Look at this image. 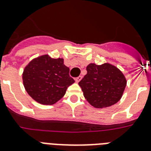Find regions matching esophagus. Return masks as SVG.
Returning <instances> with one entry per match:
<instances>
[{
  "mask_svg": "<svg viewBox=\"0 0 151 151\" xmlns=\"http://www.w3.org/2000/svg\"><path fill=\"white\" fill-rule=\"evenodd\" d=\"M81 79H82V76H79L76 77V78H75V80H76V82L77 83H78V82H79L80 80Z\"/></svg>",
  "mask_w": 151,
  "mask_h": 151,
  "instance_id": "34e87169",
  "label": "esophagus"
}]
</instances>
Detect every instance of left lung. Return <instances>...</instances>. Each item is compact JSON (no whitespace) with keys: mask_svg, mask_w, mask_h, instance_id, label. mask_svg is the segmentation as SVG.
I'll use <instances>...</instances> for the list:
<instances>
[{"mask_svg":"<svg viewBox=\"0 0 151 151\" xmlns=\"http://www.w3.org/2000/svg\"><path fill=\"white\" fill-rule=\"evenodd\" d=\"M78 85L88 102L96 108L115 104L122 97L126 79L119 69L111 64H89Z\"/></svg>","mask_w":151,"mask_h":151,"instance_id":"1","label":"left lung"}]
</instances>
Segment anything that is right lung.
<instances>
[{
  "instance_id": "add662e5",
  "label": "right lung",
  "mask_w": 151,
  "mask_h": 151,
  "mask_svg": "<svg viewBox=\"0 0 151 151\" xmlns=\"http://www.w3.org/2000/svg\"><path fill=\"white\" fill-rule=\"evenodd\" d=\"M24 87L37 102L52 105L66 94L75 80L69 76V69L63 59H53L44 55L34 59L26 66L22 74Z\"/></svg>"
}]
</instances>
